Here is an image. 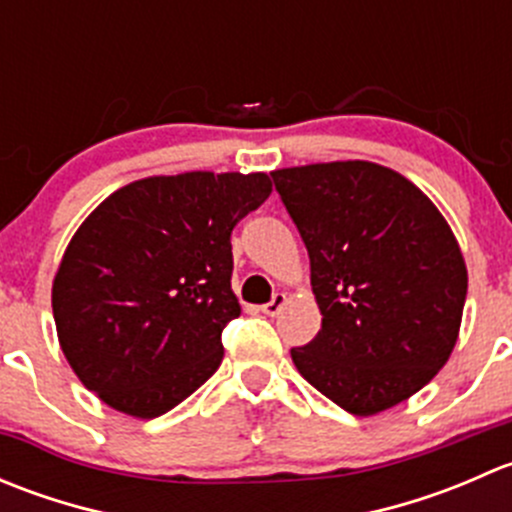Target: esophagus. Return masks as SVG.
<instances>
[{
	"label": "esophagus",
	"instance_id": "esophagus-1",
	"mask_svg": "<svg viewBox=\"0 0 512 512\" xmlns=\"http://www.w3.org/2000/svg\"><path fill=\"white\" fill-rule=\"evenodd\" d=\"M287 304V294L285 292H277L275 297H272V302L262 304V312L267 314V317H275V314L282 312V307Z\"/></svg>",
	"mask_w": 512,
	"mask_h": 512
}]
</instances>
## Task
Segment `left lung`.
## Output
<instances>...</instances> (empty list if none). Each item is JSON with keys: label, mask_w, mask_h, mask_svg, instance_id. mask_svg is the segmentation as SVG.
Listing matches in <instances>:
<instances>
[{"label": "left lung", "mask_w": 512, "mask_h": 512, "mask_svg": "<svg viewBox=\"0 0 512 512\" xmlns=\"http://www.w3.org/2000/svg\"><path fill=\"white\" fill-rule=\"evenodd\" d=\"M312 265L322 329L292 349L299 374L354 416L421 391L458 342L468 270L418 185L371 160L272 170Z\"/></svg>", "instance_id": "obj_1"}]
</instances>
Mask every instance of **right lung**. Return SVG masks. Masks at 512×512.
Returning <instances> with one entry per match:
<instances>
[{
	"label": "right lung",
	"mask_w": 512,
	"mask_h": 512,
	"mask_svg": "<svg viewBox=\"0 0 512 512\" xmlns=\"http://www.w3.org/2000/svg\"><path fill=\"white\" fill-rule=\"evenodd\" d=\"M270 193L267 173L151 175L79 225L51 309L61 352L103 404L156 418L218 371L240 317L230 232Z\"/></svg>",
	"instance_id": "right-lung-1"
}]
</instances>
